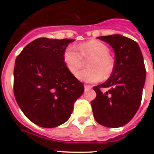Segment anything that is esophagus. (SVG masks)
Returning <instances> with one entry per match:
<instances>
[{
	"label": "esophagus",
	"mask_w": 154,
	"mask_h": 154,
	"mask_svg": "<svg viewBox=\"0 0 154 154\" xmlns=\"http://www.w3.org/2000/svg\"><path fill=\"white\" fill-rule=\"evenodd\" d=\"M91 88H92V87H91V86H90V85H86V84L84 85V89H85V91H87L91 90Z\"/></svg>",
	"instance_id": "1"
}]
</instances>
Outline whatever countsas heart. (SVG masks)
<instances>
[{
  "instance_id": "obj_1",
  "label": "heart",
  "mask_w": 154,
  "mask_h": 154,
  "mask_svg": "<svg viewBox=\"0 0 154 154\" xmlns=\"http://www.w3.org/2000/svg\"><path fill=\"white\" fill-rule=\"evenodd\" d=\"M74 47H67L63 52V59L71 73H77L87 62V69L77 74L80 80L86 82H97L110 77L114 71V61L109 56V48L106 44L97 40H90Z\"/></svg>"
}]
</instances>
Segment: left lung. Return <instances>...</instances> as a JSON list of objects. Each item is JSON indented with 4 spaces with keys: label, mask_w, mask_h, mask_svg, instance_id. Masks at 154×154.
I'll use <instances>...</instances> for the list:
<instances>
[{
    "label": "left lung",
    "mask_w": 154,
    "mask_h": 154,
    "mask_svg": "<svg viewBox=\"0 0 154 154\" xmlns=\"http://www.w3.org/2000/svg\"><path fill=\"white\" fill-rule=\"evenodd\" d=\"M113 48L116 55L110 78L94 87L97 97L91 105L95 119L106 127L117 128L129 123L141 103L146 70L139 45L131 38L113 35L98 37ZM101 88H108L102 93Z\"/></svg>",
    "instance_id": "1"
}]
</instances>
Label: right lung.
I'll return each mask as SVG.
<instances>
[{"instance_id": "add662e5", "label": "right lung", "mask_w": 154, "mask_h": 154, "mask_svg": "<svg viewBox=\"0 0 154 154\" xmlns=\"http://www.w3.org/2000/svg\"><path fill=\"white\" fill-rule=\"evenodd\" d=\"M73 41L37 38L15 59V100L25 116L40 127L54 128L66 122L83 93V83L67 70L63 59L64 50Z\"/></svg>"}]
</instances>
